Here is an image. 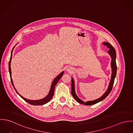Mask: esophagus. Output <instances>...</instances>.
<instances>
[{"mask_svg": "<svg viewBox=\"0 0 133 133\" xmlns=\"http://www.w3.org/2000/svg\"><path fill=\"white\" fill-rule=\"evenodd\" d=\"M66 70H67V71L68 72H71L72 71V69L71 68H70V67H69V68H67Z\"/></svg>", "mask_w": 133, "mask_h": 133, "instance_id": "34e87169", "label": "esophagus"}]
</instances>
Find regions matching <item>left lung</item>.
<instances>
[{"label":"left lung","mask_w":133,"mask_h":133,"mask_svg":"<svg viewBox=\"0 0 133 133\" xmlns=\"http://www.w3.org/2000/svg\"><path fill=\"white\" fill-rule=\"evenodd\" d=\"M103 44L104 45H106L108 48L109 49V50L108 51V53L110 55L112 60H111V68H112V76L111 79L108 87V88L105 93L102 95L100 98L94 100L93 101H87L86 102H84L82 100H81L80 99H79L78 96L76 95L75 91V84H74V81L73 78H72L71 80V93L73 97L74 98V99L76 101L81 104H84V105H93L95 104L96 103L103 100L110 93V92L112 91L113 84H114V80L115 78V77L116 75V72H117V65H116V51L115 50L113 46L109 42H104L103 43Z\"/></svg>","instance_id":"1"}]
</instances>
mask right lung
Returning <instances> with one entry per match:
<instances>
[{
  "mask_svg": "<svg viewBox=\"0 0 133 133\" xmlns=\"http://www.w3.org/2000/svg\"><path fill=\"white\" fill-rule=\"evenodd\" d=\"M14 48H13V50H12V52H11V55L10 59V61H9V73H10V75L11 82H12V85H13V87H14V88L15 91L17 92V93L24 100H25L26 102H27L28 103H29L30 104L34 105H43V104H44L48 103L49 101H50V100L52 99V98L53 96H54V90H55V86H56V85L58 81L59 80V79L61 78V77L63 75L64 72H62L59 75H58V76L54 79V80L53 81L52 83V84H51L49 93V94L47 95L45 98H43V99H40V100H31L27 99H26V98L23 97L22 96H21L20 95L19 93L17 92L16 90L15 89V87H14V84H13V80H12V76H11V60H12V52H13Z\"/></svg>",
  "mask_w": 133,
  "mask_h": 133,
  "instance_id": "obj_1",
  "label": "right lung"
}]
</instances>
